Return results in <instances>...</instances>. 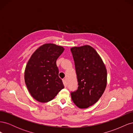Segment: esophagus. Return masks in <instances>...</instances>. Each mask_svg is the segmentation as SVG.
I'll return each instance as SVG.
<instances>
[{
	"label": "esophagus",
	"mask_w": 133,
	"mask_h": 133,
	"mask_svg": "<svg viewBox=\"0 0 133 133\" xmlns=\"http://www.w3.org/2000/svg\"><path fill=\"white\" fill-rule=\"evenodd\" d=\"M63 84H64V87L66 88V83L65 79H63Z\"/></svg>",
	"instance_id": "esophagus-1"
}]
</instances>
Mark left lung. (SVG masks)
<instances>
[{
  "label": "left lung",
  "mask_w": 133,
  "mask_h": 133,
  "mask_svg": "<svg viewBox=\"0 0 133 133\" xmlns=\"http://www.w3.org/2000/svg\"><path fill=\"white\" fill-rule=\"evenodd\" d=\"M73 55L78 82V89L71 92L73 103L81 109L98 101L105 90L107 71L102 58L90 45L73 47Z\"/></svg>",
  "instance_id": "1"
}]
</instances>
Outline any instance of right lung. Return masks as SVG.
<instances>
[{"mask_svg": "<svg viewBox=\"0 0 133 133\" xmlns=\"http://www.w3.org/2000/svg\"><path fill=\"white\" fill-rule=\"evenodd\" d=\"M64 50L61 46L45 44L35 51L26 64L25 84L31 95L39 102L50 101L64 88L56 63Z\"/></svg>", "mask_w": 133, "mask_h": 133, "instance_id": "right-lung-1", "label": "right lung"}]
</instances>
